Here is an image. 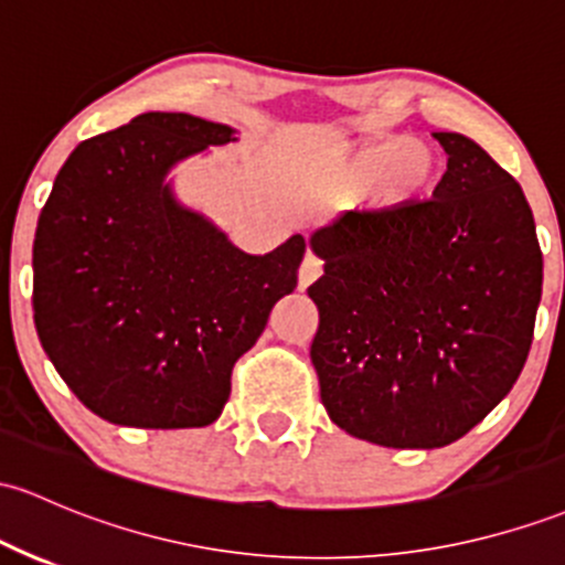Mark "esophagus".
I'll list each match as a JSON object with an SVG mask.
<instances>
[{"instance_id": "1", "label": "esophagus", "mask_w": 565, "mask_h": 565, "mask_svg": "<svg viewBox=\"0 0 565 565\" xmlns=\"http://www.w3.org/2000/svg\"><path fill=\"white\" fill-rule=\"evenodd\" d=\"M321 273H324V263H321V259L316 257V254L308 252L306 259H302V265H300V273H297V281H300V289L311 287L316 278L321 276Z\"/></svg>"}]
</instances>
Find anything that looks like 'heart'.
Masks as SVG:
<instances>
[{
  "label": "heart",
  "mask_w": 565,
  "mask_h": 565,
  "mask_svg": "<svg viewBox=\"0 0 565 565\" xmlns=\"http://www.w3.org/2000/svg\"><path fill=\"white\" fill-rule=\"evenodd\" d=\"M437 182V158L429 147L405 136H383L356 147L332 169L340 192L375 188L383 203H411L426 198Z\"/></svg>",
  "instance_id": "1"
}]
</instances>
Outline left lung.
I'll return each instance as SVG.
<instances>
[{
	"label": "left lung",
	"mask_w": 565,
	"mask_h": 565,
	"mask_svg": "<svg viewBox=\"0 0 565 565\" xmlns=\"http://www.w3.org/2000/svg\"><path fill=\"white\" fill-rule=\"evenodd\" d=\"M429 201L343 212L311 233L324 276L311 362L351 437L443 448L510 394L534 338L542 249L514 179L463 134Z\"/></svg>",
	"instance_id": "obj_1"
}]
</instances>
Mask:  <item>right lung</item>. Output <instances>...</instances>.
I'll list each match as a JSON object with an SVG mask.
<instances>
[{"instance_id":"right-lung-1","label":"right lung","mask_w":565,"mask_h":565,"mask_svg":"<svg viewBox=\"0 0 565 565\" xmlns=\"http://www.w3.org/2000/svg\"><path fill=\"white\" fill-rule=\"evenodd\" d=\"M235 128L145 111L61 166L34 235V324L66 386L109 424L220 418L238 356L297 287L306 238L246 254L177 201L169 173Z\"/></svg>"}]
</instances>
